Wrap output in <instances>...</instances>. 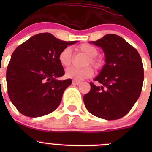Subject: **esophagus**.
<instances>
[{
    "label": "esophagus",
    "instance_id": "1",
    "mask_svg": "<svg viewBox=\"0 0 152 152\" xmlns=\"http://www.w3.org/2000/svg\"><path fill=\"white\" fill-rule=\"evenodd\" d=\"M72 84H73V85H80V82H78V81L73 80V82H72Z\"/></svg>",
    "mask_w": 152,
    "mask_h": 152
}]
</instances>
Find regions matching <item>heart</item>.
<instances>
[{
    "instance_id": "b5f03b06",
    "label": "heart",
    "mask_w": 152,
    "mask_h": 152,
    "mask_svg": "<svg viewBox=\"0 0 152 152\" xmlns=\"http://www.w3.org/2000/svg\"><path fill=\"white\" fill-rule=\"evenodd\" d=\"M78 50L88 56L85 62L87 67L84 68H76V67H69L65 71V76L68 79H73L76 81H82L86 79L92 77L94 73L93 67L87 66L89 65H93L95 68L100 69L102 67V61L99 58L96 57L99 53V50L96 47L88 43L81 44L78 46ZM59 62L62 66L68 67L73 62V54L70 48L67 47L64 48L59 53L58 56Z\"/></svg>"
}]
</instances>
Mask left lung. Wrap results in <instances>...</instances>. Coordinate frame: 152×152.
Returning <instances> with one entry per match:
<instances>
[{
    "label": "left lung",
    "mask_w": 152,
    "mask_h": 152,
    "mask_svg": "<svg viewBox=\"0 0 152 152\" xmlns=\"http://www.w3.org/2000/svg\"><path fill=\"white\" fill-rule=\"evenodd\" d=\"M103 49L106 64L90 82V92L83 97L90 113L106 120H116L131 110L138 99L144 79L142 59L137 50L116 34L105 35L91 42Z\"/></svg>",
    "instance_id": "8db88e82"
}]
</instances>
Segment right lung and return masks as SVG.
Masks as SVG:
<instances>
[{"mask_svg": "<svg viewBox=\"0 0 152 152\" xmlns=\"http://www.w3.org/2000/svg\"><path fill=\"white\" fill-rule=\"evenodd\" d=\"M75 42L40 33L17 47L7 66V83L11 102L21 114L40 117L59 107L72 80H57L65 74L58 56Z\"/></svg>", "mask_w": 152, "mask_h": 152, "instance_id": "right-lung-1", "label": "right lung"}]
</instances>
